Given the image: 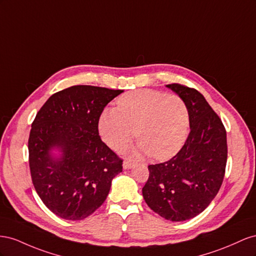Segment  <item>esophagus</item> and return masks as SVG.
<instances>
[{
	"label": "esophagus",
	"instance_id": "esophagus-1",
	"mask_svg": "<svg viewBox=\"0 0 256 256\" xmlns=\"http://www.w3.org/2000/svg\"><path fill=\"white\" fill-rule=\"evenodd\" d=\"M133 166H134V164L132 162H130V160H124V162H123V168L124 170H130V168H132Z\"/></svg>",
	"mask_w": 256,
	"mask_h": 256
}]
</instances>
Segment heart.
I'll use <instances>...</instances> for the list:
<instances>
[{"mask_svg": "<svg viewBox=\"0 0 256 256\" xmlns=\"http://www.w3.org/2000/svg\"><path fill=\"white\" fill-rule=\"evenodd\" d=\"M98 132L109 147L118 151L136 134L140 140L133 148V154L166 158L181 148L188 136V107L176 94L154 90L128 92L118 98L116 107L102 112Z\"/></svg>", "mask_w": 256, "mask_h": 256, "instance_id": "b5f03b06", "label": "heart"}]
</instances>
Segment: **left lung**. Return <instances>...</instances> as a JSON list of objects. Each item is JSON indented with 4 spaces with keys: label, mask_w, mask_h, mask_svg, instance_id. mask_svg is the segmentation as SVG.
I'll return each mask as SVG.
<instances>
[{
    "label": "left lung",
    "mask_w": 256,
    "mask_h": 256,
    "mask_svg": "<svg viewBox=\"0 0 256 256\" xmlns=\"http://www.w3.org/2000/svg\"><path fill=\"white\" fill-rule=\"evenodd\" d=\"M166 86L184 100L191 130L176 156L148 166L142 196L158 216L181 222L202 214L218 194L228 160V142L221 119L202 93L179 84Z\"/></svg>",
    "instance_id": "left-lung-1"
}]
</instances>
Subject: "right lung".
Wrapping results in <instances>:
<instances>
[{
	"mask_svg": "<svg viewBox=\"0 0 256 256\" xmlns=\"http://www.w3.org/2000/svg\"><path fill=\"white\" fill-rule=\"evenodd\" d=\"M123 90L72 86L51 96L32 123L28 164L46 207L64 220H84L106 200L123 160L102 142L98 119ZM62 152L54 157L51 150Z\"/></svg>",
	"mask_w": 256,
	"mask_h": 256,
	"instance_id": "1",
	"label": "right lung"
}]
</instances>
